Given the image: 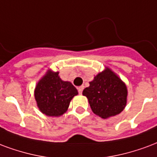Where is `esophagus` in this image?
I'll return each mask as SVG.
<instances>
[{"label":"esophagus","mask_w":157,"mask_h":157,"mask_svg":"<svg viewBox=\"0 0 157 157\" xmlns=\"http://www.w3.org/2000/svg\"><path fill=\"white\" fill-rule=\"evenodd\" d=\"M77 89H78V92H79V93L82 94V91H83V89H84V86H79V87L77 88Z\"/></svg>","instance_id":"esophagus-1"}]
</instances>
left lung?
<instances>
[{
	"mask_svg": "<svg viewBox=\"0 0 157 157\" xmlns=\"http://www.w3.org/2000/svg\"><path fill=\"white\" fill-rule=\"evenodd\" d=\"M82 94L87 97L94 113L105 119L123 111L126 104L127 89L124 82L106 68L94 77L90 86L85 88Z\"/></svg>",
	"mask_w": 157,
	"mask_h": 157,
	"instance_id": "8db88e82",
	"label": "left lung"
}]
</instances>
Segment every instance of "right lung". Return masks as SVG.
<instances>
[{
  "mask_svg": "<svg viewBox=\"0 0 157 157\" xmlns=\"http://www.w3.org/2000/svg\"><path fill=\"white\" fill-rule=\"evenodd\" d=\"M59 72L49 71L38 82L35 90L37 105L43 114L60 117L69 107L70 102L78 92L71 82H63Z\"/></svg>",
  "mask_w": 157,
  "mask_h": 157,
  "instance_id": "add662e5",
  "label": "right lung"
}]
</instances>
